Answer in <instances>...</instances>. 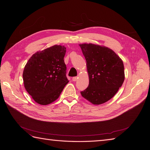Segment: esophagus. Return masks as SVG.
I'll return each mask as SVG.
<instances>
[{"mask_svg":"<svg viewBox=\"0 0 150 150\" xmlns=\"http://www.w3.org/2000/svg\"><path fill=\"white\" fill-rule=\"evenodd\" d=\"M77 80H78V77L77 76H74L72 78V80H73L74 81H76Z\"/></svg>","mask_w":150,"mask_h":150,"instance_id":"34e87169","label":"esophagus"}]
</instances>
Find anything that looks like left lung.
<instances>
[{
  "instance_id": "left-lung-1",
  "label": "left lung",
  "mask_w": 150,
  "mask_h": 150,
  "mask_svg": "<svg viewBox=\"0 0 150 150\" xmlns=\"http://www.w3.org/2000/svg\"><path fill=\"white\" fill-rule=\"evenodd\" d=\"M86 61L89 85L81 96L95 105L110 100L122 85L124 66L119 55L108 47L91 43L80 44Z\"/></svg>"
}]
</instances>
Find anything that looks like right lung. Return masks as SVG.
Instances as JSON below:
<instances>
[{"mask_svg":"<svg viewBox=\"0 0 150 150\" xmlns=\"http://www.w3.org/2000/svg\"><path fill=\"white\" fill-rule=\"evenodd\" d=\"M66 47L54 45L33 54L23 72V83L35 101L47 105L57 99L69 80L64 57Z\"/></svg>","mask_w":150,"mask_h":150,"instance_id":"add662e5","label":"right lung"}]
</instances>
